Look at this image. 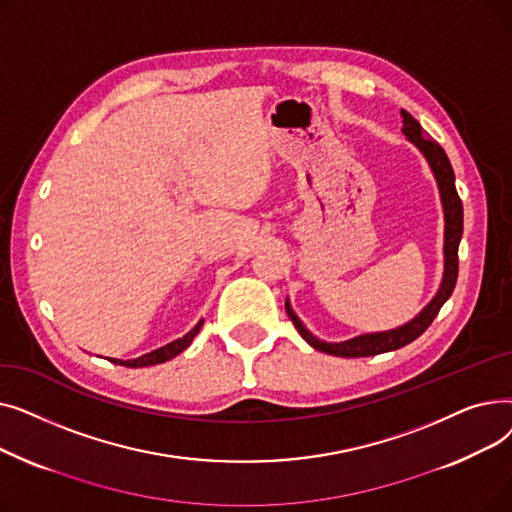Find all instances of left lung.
Masks as SVG:
<instances>
[{
    "label": "left lung",
    "mask_w": 512,
    "mask_h": 512,
    "mask_svg": "<svg viewBox=\"0 0 512 512\" xmlns=\"http://www.w3.org/2000/svg\"><path fill=\"white\" fill-rule=\"evenodd\" d=\"M402 132L407 134L409 141L415 143L423 155L427 157L429 166H432L438 186H440V195H442V205H444V218H446V232H444V280L442 286L438 290V294L434 297V301L429 303L413 321H409L407 326L390 330V332H380V334H365L353 340L346 342H321L315 336H311L305 326L301 324V319L294 315V311L290 309V305L286 303V313L292 319L294 328L299 330V334L315 348V351L328 353L334 357H344V359H359V357H373L380 353H388V351H396V348L407 346L409 342H413L415 338H419L429 326H432L434 317L438 315V311L442 309V305L448 301V297L452 294L454 286H456V278H459V242L463 236V203L459 193H456L454 186V170L450 166V159L446 155V151L434 141L429 139L425 130L421 128V124L409 114L402 110Z\"/></svg>",
    "instance_id": "left-lung-1"
}]
</instances>
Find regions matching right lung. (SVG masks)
<instances>
[{"instance_id":"add662e5","label":"right lung","mask_w":512,"mask_h":512,"mask_svg":"<svg viewBox=\"0 0 512 512\" xmlns=\"http://www.w3.org/2000/svg\"><path fill=\"white\" fill-rule=\"evenodd\" d=\"M201 326H203V321H199V324H197L191 332H188L186 336H182V338H178V340H174V342H170V344H166V346H161V348H157V351H151V353H147V355H143V357H139V359H130V361L110 359V361H112V363H118V365H124V367H147V365L166 363V361L174 359L176 355H180V353L184 351V348L193 342V338L199 334Z\"/></svg>"}]
</instances>
